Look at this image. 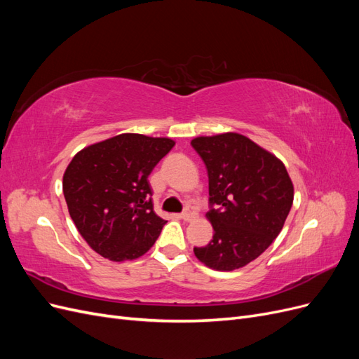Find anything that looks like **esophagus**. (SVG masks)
I'll list each match as a JSON object with an SVG mask.
<instances>
[{"mask_svg": "<svg viewBox=\"0 0 359 359\" xmlns=\"http://www.w3.org/2000/svg\"><path fill=\"white\" fill-rule=\"evenodd\" d=\"M194 215H196V212H194V210H193V206H191V205H187L186 208H184V211L181 212L182 220H186V222H190L191 219H194Z\"/></svg>", "mask_w": 359, "mask_h": 359, "instance_id": "1", "label": "esophagus"}]
</instances>
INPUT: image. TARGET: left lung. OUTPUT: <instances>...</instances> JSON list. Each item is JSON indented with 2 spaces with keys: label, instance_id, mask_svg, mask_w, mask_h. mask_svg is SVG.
I'll list each match as a JSON object with an SVG mask.
<instances>
[{
  "label": "left lung",
  "instance_id": "left-lung-1",
  "mask_svg": "<svg viewBox=\"0 0 359 359\" xmlns=\"http://www.w3.org/2000/svg\"><path fill=\"white\" fill-rule=\"evenodd\" d=\"M191 147L208 170L212 240L194 247L217 271L243 268L262 255L283 229L293 184L276 156L238 133L201 136Z\"/></svg>",
  "mask_w": 359,
  "mask_h": 359
}]
</instances>
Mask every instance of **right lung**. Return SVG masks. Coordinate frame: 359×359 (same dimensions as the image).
<instances>
[{"mask_svg": "<svg viewBox=\"0 0 359 359\" xmlns=\"http://www.w3.org/2000/svg\"><path fill=\"white\" fill-rule=\"evenodd\" d=\"M173 145L168 137L124 133L73 157L62 191L72 220L94 252L123 262L154 245L166 220L154 212L148 177Z\"/></svg>", "mask_w": 359, "mask_h": 359, "instance_id": "obj_1", "label": "right lung"}]
</instances>
